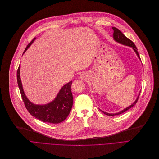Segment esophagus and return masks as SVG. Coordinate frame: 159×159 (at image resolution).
Returning a JSON list of instances; mask_svg holds the SVG:
<instances>
[{
  "label": "esophagus",
  "instance_id": "esophagus-1",
  "mask_svg": "<svg viewBox=\"0 0 159 159\" xmlns=\"http://www.w3.org/2000/svg\"><path fill=\"white\" fill-rule=\"evenodd\" d=\"M81 78H82V79H83V80H84L85 79V78H86V75H85V74H82V75H81Z\"/></svg>",
  "mask_w": 159,
  "mask_h": 159
}]
</instances>
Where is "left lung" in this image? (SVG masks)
Instances as JSON below:
<instances>
[{
	"label": "left lung",
	"mask_w": 159,
	"mask_h": 159,
	"mask_svg": "<svg viewBox=\"0 0 159 159\" xmlns=\"http://www.w3.org/2000/svg\"><path fill=\"white\" fill-rule=\"evenodd\" d=\"M112 29H113V31H114V32H113V35L114 40H115V41H116L117 43H120V44H123V45H125V46H128L132 47V48H133V49L134 50V51L135 52V53L137 54L138 57L140 59V56H139V52H138V51H137L138 49H137V47L135 46V44H134L130 39H129V38H126L119 29H118L117 28L114 27H113ZM140 60H141V59H140ZM140 93H139V96L137 97L136 100L134 102V103L133 104H132L130 106L128 107L127 108H126L123 109V110H121V111H120V112H118V113H108L105 112V111H102V110H101L104 114H105V115H108V116H113V115H116L121 114V113L125 112L126 110H129L130 108H132V107H134V106L137 103V101H138V99H139V96H140Z\"/></svg>",
	"instance_id": "8db88e82"
}]
</instances>
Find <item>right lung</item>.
I'll use <instances>...</instances> for the list:
<instances>
[{
  "instance_id": "1",
  "label": "right lung",
  "mask_w": 159,
  "mask_h": 159,
  "mask_svg": "<svg viewBox=\"0 0 159 159\" xmlns=\"http://www.w3.org/2000/svg\"><path fill=\"white\" fill-rule=\"evenodd\" d=\"M35 39L36 38L28 44L23 54ZM20 67L19 65L17 71L18 86L25 107L29 113L44 122L59 123L64 121L69 115L73 107V97L71 90L72 81L61 88L56 97L51 102L46 105H36L30 102L24 93L20 76Z\"/></svg>"
}]
</instances>
